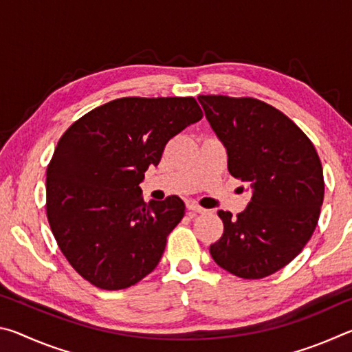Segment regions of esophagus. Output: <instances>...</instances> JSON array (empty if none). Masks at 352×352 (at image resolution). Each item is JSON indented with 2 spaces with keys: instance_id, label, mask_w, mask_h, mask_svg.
<instances>
[{
  "instance_id": "1",
  "label": "esophagus",
  "mask_w": 352,
  "mask_h": 352,
  "mask_svg": "<svg viewBox=\"0 0 352 352\" xmlns=\"http://www.w3.org/2000/svg\"><path fill=\"white\" fill-rule=\"evenodd\" d=\"M188 210H189L190 214H204V212H206L205 208H201V206L195 205V204H188Z\"/></svg>"
}]
</instances>
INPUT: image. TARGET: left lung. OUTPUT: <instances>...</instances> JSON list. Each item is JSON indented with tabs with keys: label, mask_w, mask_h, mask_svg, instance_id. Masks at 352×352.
Instances as JSON below:
<instances>
[{
	"label": "left lung",
	"mask_w": 352,
	"mask_h": 352,
	"mask_svg": "<svg viewBox=\"0 0 352 352\" xmlns=\"http://www.w3.org/2000/svg\"><path fill=\"white\" fill-rule=\"evenodd\" d=\"M199 100L226 147L230 174L253 189L243 212H217L223 234L210 253L234 276H270L301 253L318 223L324 199L318 153L290 118L259 99L200 94Z\"/></svg>",
	"instance_id": "8db88e82"
}]
</instances>
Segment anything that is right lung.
I'll return each mask as SVG.
<instances>
[{"label": "right lung", "instance_id": "right-lung-1", "mask_svg": "<svg viewBox=\"0 0 352 352\" xmlns=\"http://www.w3.org/2000/svg\"><path fill=\"white\" fill-rule=\"evenodd\" d=\"M204 111L194 98H121L71 124L46 169V216L71 267L104 290L140 283L184 216L177 195L144 204L140 183Z\"/></svg>", "mask_w": 352, "mask_h": 352}]
</instances>
